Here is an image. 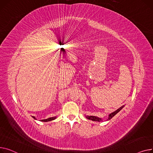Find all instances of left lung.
<instances>
[{"instance_id": "obj_1", "label": "left lung", "mask_w": 153, "mask_h": 153, "mask_svg": "<svg viewBox=\"0 0 153 153\" xmlns=\"http://www.w3.org/2000/svg\"><path fill=\"white\" fill-rule=\"evenodd\" d=\"M124 106V105H123ZM123 106H122L121 107H120L119 109H118L117 110V111H115V112H112V113H111V114H109V117H108V119H107V120H110V119H111L115 115V114H117L122 108L123 107ZM86 117L88 119H89V120H93V121H97V122H100V121H102V119H101V118H99V117H95V116H86Z\"/></svg>"}]
</instances>
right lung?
I'll return each mask as SVG.
<instances>
[{"mask_svg": "<svg viewBox=\"0 0 153 153\" xmlns=\"http://www.w3.org/2000/svg\"><path fill=\"white\" fill-rule=\"evenodd\" d=\"M33 119H36V118L34 117V116H32ZM56 119V117H51V118H49V119H44V120H41L42 122H49V121H51V120H53Z\"/></svg>", "mask_w": 153, "mask_h": 153, "instance_id": "obj_1", "label": "right lung"}]
</instances>
